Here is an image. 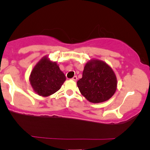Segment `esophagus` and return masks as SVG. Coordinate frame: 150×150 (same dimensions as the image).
I'll use <instances>...</instances> for the list:
<instances>
[{
    "mask_svg": "<svg viewBox=\"0 0 150 150\" xmlns=\"http://www.w3.org/2000/svg\"><path fill=\"white\" fill-rule=\"evenodd\" d=\"M72 80H73V81H76L77 76H74V77L72 78Z\"/></svg>",
    "mask_w": 150,
    "mask_h": 150,
    "instance_id": "esophagus-1",
    "label": "esophagus"
}]
</instances>
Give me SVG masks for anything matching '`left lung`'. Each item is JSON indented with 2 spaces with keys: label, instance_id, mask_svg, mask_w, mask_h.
I'll return each mask as SVG.
<instances>
[{
  "label": "left lung",
  "instance_id": "obj_1",
  "mask_svg": "<svg viewBox=\"0 0 150 150\" xmlns=\"http://www.w3.org/2000/svg\"><path fill=\"white\" fill-rule=\"evenodd\" d=\"M117 78L111 67L104 61L91 59L86 63L83 77L77 82L82 95L92 103L109 100L117 89Z\"/></svg>",
  "mask_w": 150,
  "mask_h": 150
}]
</instances>
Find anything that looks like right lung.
<instances>
[{"mask_svg":"<svg viewBox=\"0 0 150 150\" xmlns=\"http://www.w3.org/2000/svg\"><path fill=\"white\" fill-rule=\"evenodd\" d=\"M65 76L56 62L44 57L30 73L29 81L34 91L39 96L47 97L60 89Z\"/></svg>","mask_w":150,"mask_h":150,"instance_id":"right-lung-1","label":"right lung"}]
</instances>
